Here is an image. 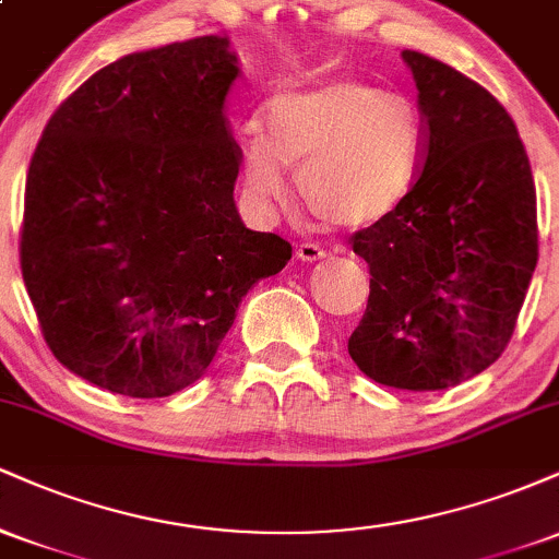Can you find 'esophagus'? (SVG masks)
Segmentation results:
<instances>
[{
    "mask_svg": "<svg viewBox=\"0 0 559 559\" xmlns=\"http://www.w3.org/2000/svg\"><path fill=\"white\" fill-rule=\"evenodd\" d=\"M325 254H329V252H325V249L316 241H301L297 247V258L305 260V262H318V260H323Z\"/></svg>",
    "mask_w": 559,
    "mask_h": 559,
    "instance_id": "1",
    "label": "esophagus"
}]
</instances>
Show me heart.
Listing matches in <instances>:
<instances>
[{"mask_svg":"<svg viewBox=\"0 0 559 559\" xmlns=\"http://www.w3.org/2000/svg\"><path fill=\"white\" fill-rule=\"evenodd\" d=\"M426 123L415 102L378 83L336 79L273 96L265 123L249 128L243 189L260 207L288 197V170L312 215L338 228L381 223L420 176Z\"/></svg>","mask_w":559,"mask_h":559,"instance_id":"obj_1","label":"heart"}]
</instances>
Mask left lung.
<instances>
[{
  "mask_svg": "<svg viewBox=\"0 0 559 559\" xmlns=\"http://www.w3.org/2000/svg\"><path fill=\"white\" fill-rule=\"evenodd\" d=\"M426 123L420 176L355 230L370 297L349 355L376 383L457 386L504 352L538 260L536 186L510 112L476 81L404 49Z\"/></svg>",
  "mask_w": 559,
  "mask_h": 559,
  "instance_id": "8db88e82",
  "label": "left lung"
}]
</instances>
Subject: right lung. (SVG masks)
Masks as SVG:
<instances>
[{
    "label": "right lung",
    "mask_w": 559,
    "mask_h": 559,
    "mask_svg": "<svg viewBox=\"0 0 559 559\" xmlns=\"http://www.w3.org/2000/svg\"><path fill=\"white\" fill-rule=\"evenodd\" d=\"M228 38L96 70L44 126L25 178L21 271L52 355L94 386L155 400L213 362L243 294L292 243L234 204Z\"/></svg>",
    "instance_id": "right-lung-1"
}]
</instances>
